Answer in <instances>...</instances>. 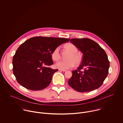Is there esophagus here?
<instances>
[{
  "mask_svg": "<svg viewBox=\"0 0 123 123\" xmlns=\"http://www.w3.org/2000/svg\"><path fill=\"white\" fill-rule=\"evenodd\" d=\"M59 70L60 71H62V72H66V70H64V69H59Z\"/></svg>",
  "mask_w": 123,
  "mask_h": 123,
  "instance_id": "1",
  "label": "esophagus"
}]
</instances>
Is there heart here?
Masks as SVG:
<instances>
[{
	"label": "heart",
	"instance_id": "obj_1",
	"mask_svg": "<svg viewBox=\"0 0 123 123\" xmlns=\"http://www.w3.org/2000/svg\"><path fill=\"white\" fill-rule=\"evenodd\" d=\"M65 48L70 54L68 56L67 59L68 60L65 61H60L55 64V67L60 69H67L73 68L75 63L76 65L79 64L81 61L80 55L77 52V48L75 46L71 43H68L65 45ZM52 59L55 61H58L60 59V47H56L51 53Z\"/></svg>",
	"mask_w": 123,
	"mask_h": 123
}]
</instances>
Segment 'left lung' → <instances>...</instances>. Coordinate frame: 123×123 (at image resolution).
Instances as JSON below:
<instances>
[{
    "label": "left lung",
    "instance_id": "8db88e82",
    "mask_svg": "<svg viewBox=\"0 0 123 123\" xmlns=\"http://www.w3.org/2000/svg\"><path fill=\"white\" fill-rule=\"evenodd\" d=\"M83 54L78 70L72 71L68 84L74 90L81 92L98 89L106 78L110 62L106 52L94 41L89 38L70 40ZM83 69V72L80 70Z\"/></svg>",
    "mask_w": 123,
    "mask_h": 123
}]
</instances>
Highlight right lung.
I'll return each mask as SVG.
<instances>
[{
    "instance_id": "add662e5",
    "label": "right lung",
    "mask_w": 123,
    "mask_h": 123,
    "mask_svg": "<svg viewBox=\"0 0 123 123\" xmlns=\"http://www.w3.org/2000/svg\"><path fill=\"white\" fill-rule=\"evenodd\" d=\"M69 38L37 37L22 43L12 58V71L17 81L32 91L43 90L51 82L58 69L48 67L54 64L51 53Z\"/></svg>"
}]
</instances>
